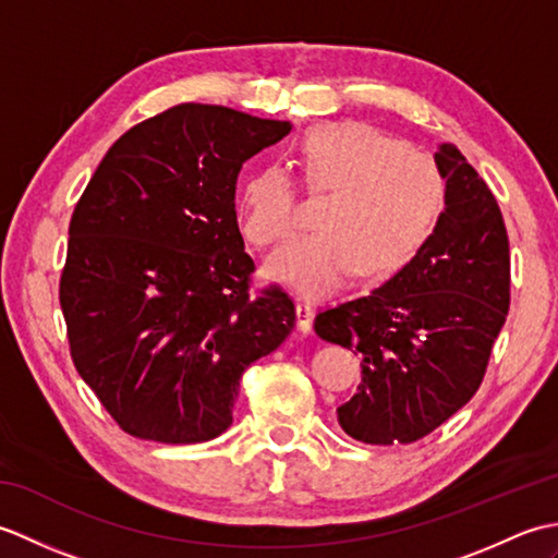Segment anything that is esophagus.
Returning a JSON list of instances; mask_svg holds the SVG:
<instances>
[{
	"mask_svg": "<svg viewBox=\"0 0 558 558\" xmlns=\"http://www.w3.org/2000/svg\"><path fill=\"white\" fill-rule=\"evenodd\" d=\"M314 324V306L310 302H298V326L304 333H310Z\"/></svg>",
	"mask_w": 558,
	"mask_h": 558,
	"instance_id": "esophagus-1",
	"label": "esophagus"
}]
</instances>
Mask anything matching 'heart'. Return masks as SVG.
<instances>
[{"mask_svg":"<svg viewBox=\"0 0 558 558\" xmlns=\"http://www.w3.org/2000/svg\"><path fill=\"white\" fill-rule=\"evenodd\" d=\"M292 162L306 194L324 196L314 225L272 254L266 272L310 298L340 290L357 272L381 282L405 268L434 232L446 184L429 153L360 122L318 124L294 141ZM244 240L268 248L298 220L292 177L268 165L236 194Z\"/></svg>","mask_w":558,"mask_h":558,"instance_id":"b5f03b06","label":"heart"}]
</instances>
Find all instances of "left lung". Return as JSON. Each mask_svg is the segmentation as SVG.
<instances>
[{
    "label": "left lung",
    "mask_w": 558,
    "mask_h": 558,
    "mask_svg": "<svg viewBox=\"0 0 558 558\" xmlns=\"http://www.w3.org/2000/svg\"><path fill=\"white\" fill-rule=\"evenodd\" d=\"M446 210L410 264L366 298L316 314L328 342L362 352V384L338 408L362 444H412L477 393L511 306L501 208L453 144L436 150Z\"/></svg>",
    "instance_id": "1"
}]
</instances>
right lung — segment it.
I'll return each instance as SVG.
<instances>
[{
    "label": "right lung",
    "instance_id": "obj_1",
    "mask_svg": "<svg viewBox=\"0 0 558 558\" xmlns=\"http://www.w3.org/2000/svg\"><path fill=\"white\" fill-rule=\"evenodd\" d=\"M286 134L290 122L174 105L117 138L81 194L59 304L76 372L126 434L220 436L246 366L294 330L286 290H248L234 213L242 162Z\"/></svg>",
    "mask_w": 558,
    "mask_h": 558
}]
</instances>
